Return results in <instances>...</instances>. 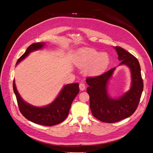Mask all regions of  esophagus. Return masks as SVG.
<instances>
[{"mask_svg":"<svg viewBox=\"0 0 153 153\" xmlns=\"http://www.w3.org/2000/svg\"><path fill=\"white\" fill-rule=\"evenodd\" d=\"M79 89H80V90H81V91L85 90V84L84 83H82H82H80V84H79Z\"/></svg>","mask_w":153,"mask_h":153,"instance_id":"1","label":"esophagus"}]
</instances>
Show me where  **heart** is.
I'll return each instance as SVG.
<instances>
[{
    "label": "heart",
    "mask_w": 153,
    "mask_h": 153,
    "mask_svg": "<svg viewBox=\"0 0 153 153\" xmlns=\"http://www.w3.org/2000/svg\"><path fill=\"white\" fill-rule=\"evenodd\" d=\"M110 62L109 56L106 53H100L92 48L80 50L75 60L76 65L81 69H85L90 76H97L105 71Z\"/></svg>",
    "instance_id": "obj_1"
}]
</instances>
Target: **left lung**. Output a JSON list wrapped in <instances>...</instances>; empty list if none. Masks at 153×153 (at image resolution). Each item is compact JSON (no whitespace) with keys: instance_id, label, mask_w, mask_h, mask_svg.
I'll use <instances>...</instances> for the list:
<instances>
[{"instance_id":"1","label":"left lung","mask_w":153,"mask_h":153,"mask_svg":"<svg viewBox=\"0 0 153 153\" xmlns=\"http://www.w3.org/2000/svg\"><path fill=\"white\" fill-rule=\"evenodd\" d=\"M115 50L121 61L119 65L125 64L130 68L131 86L129 91L117 99L110 98L107 92V84L115 68L100 76L86 79L89 85L87 92L90 97V108L93 116L105 123H115L130 117L136 111L143 90V81L138 60L122 48Z\"/></svg>"}]
</instances>
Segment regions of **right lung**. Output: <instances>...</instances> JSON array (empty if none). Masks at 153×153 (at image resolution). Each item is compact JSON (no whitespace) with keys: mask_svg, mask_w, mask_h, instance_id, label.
<instances>
[{"mask_svg":"<svg viewBox=\"0 0 153 153\" xmlns=\"http://www.w3.org/2000/svg\"><path fill=\"white\" fill-rule=\"evenodd\" d=\"M44 45V43L31 44L18 59L16 64L25 58L31 52L41 49ZM13 89L19 110L23 117L31 122L48 126L59 124L66 118L72 102L79 92L78 83L67 84L64 85L54 102L46 107H38L30 105L22 99L16 88L15 80L13 82Z\"/></svg>","mask_w":153,"mask_h":153,"instance_id":"1","label":"right lung"}]
</instances>
